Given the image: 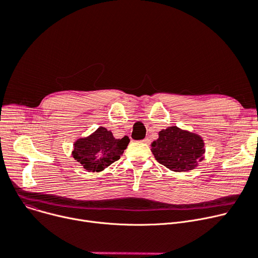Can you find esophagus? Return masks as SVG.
<instances>
[{
    "label": "esophagus",
    "mask_w": 258,
    "mask_h": 258,
    "mask_svg": "<svg viewBox=\"0 0 258 258\" xmlns=\"http://www.w3.org/2000/svg\"><path fill=\"white\" fill-rule=\"evenodd\" d=\"M143 143H145V144H150V140H149V138H146L145 140H143Z\"/></svg>",
    "instance_id": "34e87169"
}]
</instances>
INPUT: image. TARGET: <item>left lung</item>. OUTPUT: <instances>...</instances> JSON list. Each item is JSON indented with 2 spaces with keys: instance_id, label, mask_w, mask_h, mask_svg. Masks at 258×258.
Segmentation results:
<instances>
[{
  "instance_id": "8db88e82",
  "label": "left lung",
  "mask_w": 258,
  "mask_h": 258,
  "mask_svg": "<svg viewBox=\"0 0 258 258\" xmlns=\"http://www.w3.org/2000/svg\"><path fill=\"white\" fill-rule=\"evenodd\" d=\"M151 145L155 159L174 172L194 170L203 160L204 142L198 134L172 126L159 132Z\"/></svg>"
}]
</instances>
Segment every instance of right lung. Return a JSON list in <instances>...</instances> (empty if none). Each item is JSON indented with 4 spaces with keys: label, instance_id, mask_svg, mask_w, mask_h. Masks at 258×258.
<instances>
[{
    "label": "right lung",
    "instance_id": "add662e5",
    "mask_svg": "<svg viewBox=\"0 0 258 258\" xmlns=\"http://www.w3.org/2000/svg\"><path fill=\"white\" fill-rule=\"evenodd\" d=\"M129 142L128 136L116 140L111 131L100 127L87 138L76 141L72 154L86 171L98 173L118 160Z\"/></svg>",
    "mask_w": 258,
    "mask_h": 258
}]
</instances>
